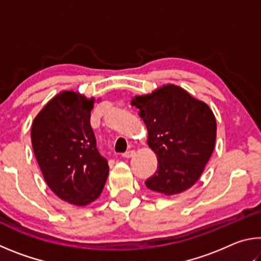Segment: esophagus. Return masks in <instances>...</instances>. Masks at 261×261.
<instances>
[{"label": "esophagus", "instance_id": "1", "mask_svg": "<svg viewBox=\"0 0 261 261\" xmlns=\"http://www.w3.org/2000/svg\"><path fill=\"white\" fill-rule=\"evenodd\" d=\"M122 155H123V156H124V158H126V159H129V158H132V156H134V155H135V151H134V149H129V151H126V152H124V153H123V154H122Z\"/></svg>", "mask_w": 261, "mask_h": 261}]
</instances>
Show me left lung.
Here are the masks:
<instances>
[{
	"label": "left lung",
	"instance_id": "left-lung-1",
	"mask_svg": "<svg viewBox=\"0 0 261 261\" xmlns=\"http://www.w3.org/2000/svg\"><path fill=\"white\" fill-rule=\"evenodd\" d=\"M132 105L139 109L148 131L147 144L158 158V170L146 179V187L167 196L191 188L215 146L213 112L175 85L136 96Z\"/></svg>",
	"mask_w": 261,
	"mask_h": 261
}]
</instances>
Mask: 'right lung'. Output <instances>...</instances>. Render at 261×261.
Wrapping results in <instances>:
<instances>
[{
    "mask_svg": "<svg viewBox=\"0 0 261 261\" xmlns=\"http://www.w3.org/2000/svg\"><path fill=\"white\" fill-rule=\"evenodd\" d=\"M93 101L72 91L61 92L38 114L31 130L47 185L61 199L78 206L100 196L109 173L90 122Z\"/></svg>",
    "mask_w": 261,
    "mask_h": 261,
    "instance_id": "1",
    "label": "right lung"
}]
</instances>
